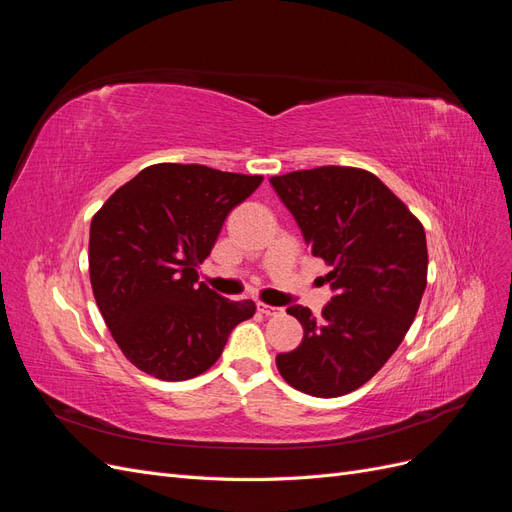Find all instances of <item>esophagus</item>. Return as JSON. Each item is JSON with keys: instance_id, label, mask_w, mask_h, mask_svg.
Masks as SVG:
<instances>
[{"instance_id": "1", "label": "esophagus", "mask_w": 512, "mask_h": 512, "mask_svg": "<svg viewBox=\"0 0 512 512\" xmlns=\"http://www.w3.org/2000/svg\"><path fill=\"white\" fill-rule=\"evenodd\" d=\"M258 312L265 314V316H280V314H282V307H273V305L258 303Z\"/></svg>"}]
</instances>
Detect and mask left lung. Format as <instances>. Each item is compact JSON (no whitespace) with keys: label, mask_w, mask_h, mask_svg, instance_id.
Masks as SVG:
<instances>
[{"label":"left lung","mask_w":512,"mask_h":512,"mask_svg":"<svg viewBox=\"0 0 512 512\" xmlns=\"http://www.w3.org/2000/svg\"><path fill=\"white\" fill-rule=\"evenodd\" d=\"M335 292L322 318L303 305L288 314L301 344L275 356L282 378L312 397H339L374 378L406 337L427 286L423 224L376 177L352 166L271 177Z\"/></svg>","instance_id":"obj_1"}]
</instances>
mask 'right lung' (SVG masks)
I'll return each instance as SVG.
<instances>
[{
    "instance_id": "1",
    "label": "right lung",
    "mask_w": 512,
    "mask_h": 512,
    "mask_svg": "<svg viewBox=\"0 0 512 512\" xmlns=\"http://www.w3.org/2000/svg\"><path fill=\"white\" fill-rule=\"evenodd\" d=\"M260 175L203 164H153L106 200L89 228V277L126 359L166 382L207 371L254 301H230L198 282L228 213Z\"/></svg>"
}]
</instances>
